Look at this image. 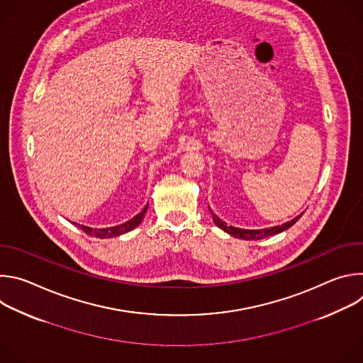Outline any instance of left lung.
<instances>
[{"instance_id": "1", "label": "left lung", "mask_w": 363, "mask_h": 363, "mask_svg": "<svg viewBox=\"0 0 363 363\" xmlns=\"http://www.w3.org/2000/svg\"><path fill=\"white\" fill-rule=\"evenodd\" d=\"M210 211H211V210H210ZM211 214H213L214 223H216L221 230H224L225 233H228V234L233 235V237L242 238V240H260V238H266V237H270V235H276V234H279V233H281V231L290 228V227L301 217V214H300V216H297L296 218H293L291 221H287V223H284V224H281V225L264 228V230H242V228H237V227H233V225H227V223L221 221L213 211H211Z\"/></svg>"}]
</instances>
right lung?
<instances>
[{"instance_id": "1", "label": "right lung", "mask_w": 363, "mask_h": 363, "mask_svg": "<svg viewBox=\"0 0 363 363\" xmlns=\"http://www.w3.org/2000/svg\"><path fill=\"white\" fill-rule=\"evenodd\" d=\"M146 210H147V205L145 206V208L139 213V214H136L133 218H130L129 221H126V223H123V224H121V225H115V227H111V228H90V227H86V225H79L86 234H89V235H94V237H99V238H108V237H116V235H121V234H125V233H128V231H130V230H133L135 227H138L139 224H140V221H142V218H143V216H145V213H146ZM74 224V223H73Z\"/></svg>"}]
</instances>
